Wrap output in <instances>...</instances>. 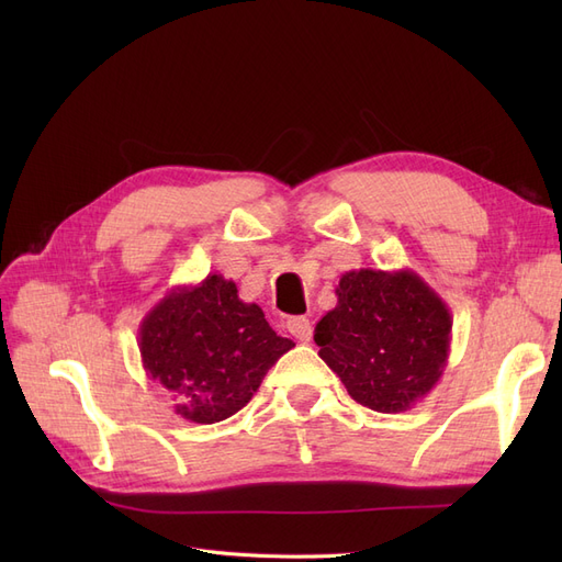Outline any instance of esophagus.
<instances>
[{"label":"esophagus","instance_id":"34e87169","mask_svg":"<svg viewBox=\"0 0 562 562\" xmlns=\"http://www.w3.org/2000/svg\"><path fill=\"white\" fill-rule=\"evenodd\" d=\"M285 328H288V333H291L295 339H300V342H304V345H307L312 339V321L307 316L288 318Z\"/></svg>","mask_w":562,"mask_h":562}]
</instances>
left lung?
Instances as JSON below:
<instances>
[{
	"label": "left lung",
	"instance_id": "left-lung-1",
	"mask_svg": "<svg viewBox=\"0 0 562 562\" xmlns=\"http://www.w3.org/2000/svg\"><path fill=\"white\" fill-rule=\"evenodd\" d=\"M335 295L314 330L318 356L370 411H411L448 366V304L413 269L345 271Z\"/></svg>",
	"mask_w": 562,
	"mask_h": 562
}]
</instances>
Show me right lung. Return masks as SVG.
Segmentation results:
<instances>
[{
  "label": "right lung",
  "mask_w": 562,
  "mask_h": 562,
  "mask_svg": "<svg viewBox=\"0 0 562 562\" xmlns=\"http://www.w3.org/2000/svg\"><path fill=\"white\" fill-rule=\"evenodd\" d=\"M143 368L176 401V415L215 424L239 413L293 339L279 337L236 283L209 274L171 288L138 330Z\"/></svg>",
  "instance_id": "obj_1"
}]
</instances>
